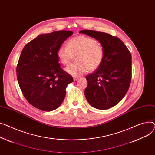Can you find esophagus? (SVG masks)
<instances>
[{"mask_svg":"<svg viewBox=\"0 0 155 155\" xmlns=\"http://www.w3.org/2000/svg\"><path fill=\"white\" fill-rule=\"evenodd\" d=\"M79 79V77H74V78H73V79H74V81H78Z\"/></svg>","mask_w":155,"mask_h":155,"instance_id":"1","label":"esophagus"}]
</instances>
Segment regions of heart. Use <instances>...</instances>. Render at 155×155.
<instances>
[{
    "label": "heart",
    "instance_id": "1",
    "mask_svg": "<svg viewBox=\"0 0 155 155\" xmlns=\"http://www.w3.org/2000/svg\"><path fill=\"white\" fill-rule=\"evenodd\" d=\"M56 55L63 65H68L75 56L74 63L68 66V74L78 76L88 70L93 71L101 65L104 58L103 45L94 39L86 35H78L68 41L66 46L58 48Z\"/></svg>",
    "mask_w": 155,
    "mask_h": 155
}]
</instances>
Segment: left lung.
<instances>
[{
    "label": "left lung",
    "instance_id": "left-lung-1",
    "mask_svg": "<svg viewBox=\"0 0 155 155\" xmlns=\"http://www.w3.org/2000/svg\"><path fill=\"white\" fill-rule=\"evenodd\" d=\"M97 39L104 49L101 65L86 79L87 101L99 110H107L119 103L128 92L131 80V55L121 39L101 32L83 30Z\"/></svg>",
    "mask_w": 155,
    "mask_h": 155
}]
</instances>
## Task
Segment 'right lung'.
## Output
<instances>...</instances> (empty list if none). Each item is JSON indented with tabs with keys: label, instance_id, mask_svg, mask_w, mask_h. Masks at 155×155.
<instances>
[{
	"label": "right lung",
	"instance_id": "right-lung-1",
	"mask_svg": "<svg viewBox=\"0 0 155 155\" xmlns=\"http://www.w3.org/2000/svg\"><path fill=\"white\" fill-rule=\"evenodd\" d=\"M73 32L59 31L41 34L27 43L17 65L22 94L31 105L44 111L57 109L73 78L60 66L56 52Z\"/></svg>",
	"mask_w": 155,
	"mask_h": 155
}]
</instances>
